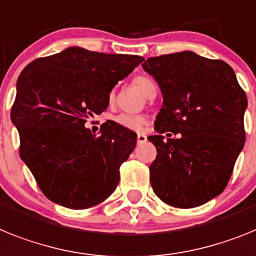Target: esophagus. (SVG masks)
<instances>
[{
    "mask_svg": "<svg viewBox=\"0 0 256 256\" xmlns=\"http://www.w3.org/2000/svg\"><path fill=\"white\" fill-rule=\"evenodd\" d=\"M138 143L140 144V143H146V134H143V132H139V134H138Z\"/></svg>",
    "mask_w": 256,
    "mask_h": 256,
    "instance_id": "obj_1",
    "label": "esophagus"
}]
</instances>
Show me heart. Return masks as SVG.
<instances>
[{
	"label": "heart",
	"instance_id": "obj_1",
	"mask_svg": "<svg viewBox=\"0 0 256 256\" xmlns=\"http://www.w3.org/2000/svg\"><path fill=\"white\" fill-rule=\"evenodd\" d=\"M134 84L139 90L143 92V94H146V91L150 86L154 84L152 80H150L148 77H136L134 80ZM114 122L117 125L122 126V128H128V130H134L139 131L143 128L144 124H146V118L143 116H138V114H128V113H121V114L116 116Z\"/></svg>",
	"mask_w": 256,
	"mask_h": 256
}]
</instances>
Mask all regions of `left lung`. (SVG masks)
Wrapping results in <instances>:
<instances>
[{"label":"left lung","mask_w":256,"mask_h":256,"mask_svg":"<svg viewBox=\"0 0 256 256\" xmlns=\"http://www.w3.org/2000/svg\"><path fill=\"white\" fill-rule=\"evenodd\" d=\"M142 66L164 96L158 134L148 136L157 150L150 166L153 192L174 208L204 205L223 192L245 144V91L226 62L193 51L150 58ZM168 130L182 136L165 140Z\"/></svg>","instance_id":"8db88e82"}]
</instances>
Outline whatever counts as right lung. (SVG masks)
Returning a JSON list of instances; mask_svg holds the SVG:
<instances>
[{
    "instance_id": "1",
    "label": "right lung",
    "mask_w": 256,
    "mask_h": 256,
    "mask_svg": "<svg viewBox=\"0 0 256 256\" xmlns=\"http://www.w3.org/2000/svg\"><path fill=\"white\" fill-rule=\"evenodd\" d=\"M143 60L72 46L22 70L11 122L22 160L50 201L78 210L114 192L136 134L110 121L96 135L85 124L106 110L112 88Z\"/></svg>"
}]
</instances>
